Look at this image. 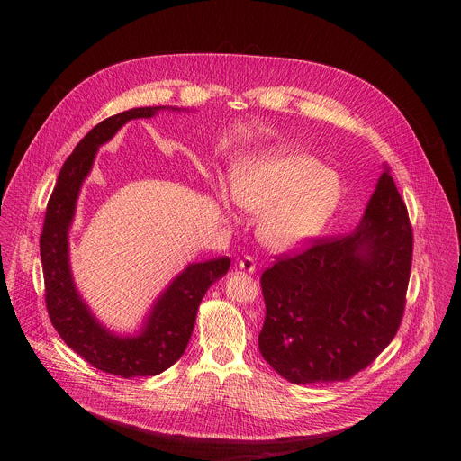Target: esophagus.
Here are the masks:
<instances>
[{
  "mask_svg": "<svg viewBox=\"0 0 461 461\" xmlns=\"http://www.w3.org/2000/svg\"><path fill=\"white\" fill-rule=\"evenodd\" d=\"M239 270L244 272V274H253L257 270L255 267V260L251 257H244L239 260Z\"/></svg>",
  "mask_w": 461,
  "mask_h": 461,
  "instance_id": "obj_1",
  "label": "esophagus"
}]
</instances>
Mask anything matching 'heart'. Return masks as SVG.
<instances>
[{"label": "heart", "instance_id": "heart-1", "mask_svg": "<svg viewBox=\"0 0 461 461\" xmlns=\"http://www.w3.org/2000/svg\"><path fill=\"white\" fill-rule=\"evenodd\" d=\"M233 203L258 217L257 237L274 251H295L313 242L330 224L341 199L336 173L312 155L274 148L233 164L230 173ZM219 203L228 206L224 191Z\"/></svg>", "mask_w": 461, "mask_h": 461}]
</instances>
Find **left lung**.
Returning a JSON list of instances; mask_svg holds the SVG:
<instances>
[{"mask_svg": "<svg viewBox=\"0 0 461 461\" xmlns=\"http://www.w3.org/2000/svg\"><path fill=\"white\" fill-rule=\"evenodd\" d=\"M411 265L407 206L383 166L352 233L319 239L262 274V357L295 384L352 377L396 336Z\"/></svg>", "mask_w": 461, "mask_h": 461, "instance_id": "obj_1", "label": "left lung"}]
</instances>
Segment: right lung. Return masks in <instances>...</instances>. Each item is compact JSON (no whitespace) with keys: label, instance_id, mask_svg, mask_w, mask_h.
I'll list each match as a JSON object with an SVG mask.
<instances>
[{"label":"right lung","instance_id":"1","mask_svg":"<svg viewBox=\"0 0 461 461\" xmlns=\"http://www.w3.org/2000/svg\"><path fill=\"white\" fill-rule=\"evenodd\" d=\"M164 109L180 111L169 105L129 109L89 131L58 175L40 239L45 303L56 332L95 368L122 377L157 375L176 363L189 343L203 297L230 270L228 257L189 262L153 301L142 326L133 334H116L102 324L77 288L69 258V231L96 153L129 120L151 118Z\"/></svg>","mask_w":461,"mask_h":461}]
</instances>
